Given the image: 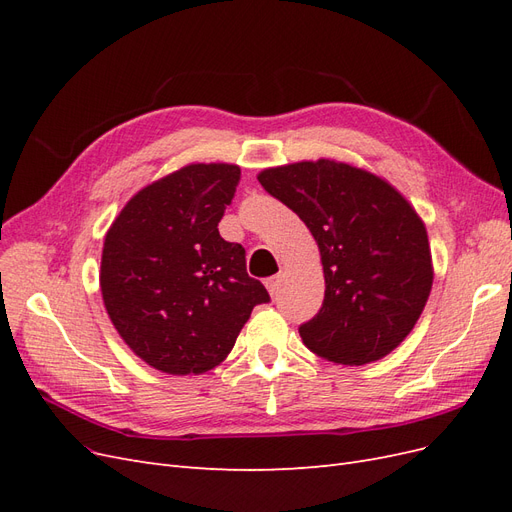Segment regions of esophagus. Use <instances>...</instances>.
<instances>
[{"label": "esophagus", "instance_id": "34e87169", "mask_svg": "<svg viewBox=\"0 0 512 512\" xmlns=\"http://www.w3.org/2000/svg\"><path fill=\"white\" fill-rule=\"evenodd\" d=\"M265 286H267V290H269L271 297H277V292H280V286H282V275H273V277H269V280L265 282Z\"/></svg>", "mask_w": 512, "mask_h": 512}]
</instances>
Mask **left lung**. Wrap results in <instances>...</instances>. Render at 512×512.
Listing matches in <instances>:
<instances>
[{
  "label": "left lung",
  "mask_w": 512,
  "mask_h": 512,
  "mask_svg": "<svg viewBox=\"0 0 512 512\" xmlns=\"http://www.w3.org/2000/svg\"><path fill=\"white\" fill-rule=\"evenodd\" d=\"M258 181L299 215L320 250L324 301L299 329L303 344L350 367L391 354L433 286L421 215L386 179L329 158L265 168Z\"/></svg>",
  "instance_id": "left-lung-1"
}]
</instances>
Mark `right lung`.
Segmentation results:
<instances>
[{"label":"right lung","mask_w":512,"mask_h":512,"mask_svg":"<svg viewBox=\"0 0 512 512\" xmlns=\"http://www.w3.org/2000/svg\"><path fill=\"white\" fill-rule=\"evenodd\" d=\"M241 168L188 164L138 190L108 228L100 290L113 327L153 369L205 374L237 342L269 292L245 250L220 237Z\"/></svg>","instance_id":"obj_1"}]
</instances>
